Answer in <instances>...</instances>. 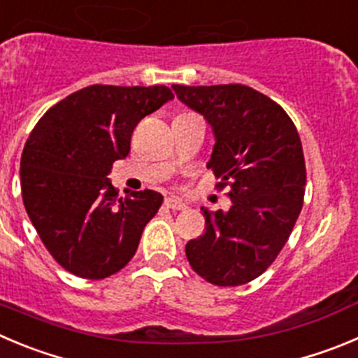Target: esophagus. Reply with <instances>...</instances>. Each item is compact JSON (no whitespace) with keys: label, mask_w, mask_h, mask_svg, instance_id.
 <instances>
[{"label":"esophagus","mask_w":358,"mask_h":358,"mask_svg":"<svg viewBox=\"0 0 358 358\" xmlns=\"http://www.w3.org/2000/svg\"><path fill=\"white\" fill-rule=\"evenodd\" d=\"M166 206L171 210H176V212H180V210H185L187 205L182 201V199L178 198H166Z\"/></svg>","instance_id":"obj_1"}]
</instances>
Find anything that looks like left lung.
<instances>
[{
    "instance_id": "obj_1",
    "label": "left lung",
    "mask_w": 358,
    "mask_h": 358,
    "mask_svg": "<svg viewBox=\"0 0 358 358\" xmlns=\"http://www.w3.org/2000/svg\"><path fill=\"white\" fill-rule=\"evenodd\" d=\"M210 125L208 168L229 187V210L201 208L206 231L185 245L190 266L217 286L262 275L289 238L302 210L306 162L295 125L279 103L243 85H173Z\"/></svg>"
}]
</instances>
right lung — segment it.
I'll return each mask as SVG.
<instances>
[{"label": "right lung", "instance_id": "right-lung-1", "mask_svg": "<svg viewBox=\"0 0 358 358\" xmlns=\"http://www.w3.org/2000/svg\"><path fill=\"white\" fill-rule=\"evenodd\" d=\"M173 100L166 86L93 85L52 106L21 157L22 201L52 258L83 279H103L132 259L162 205L155 190L120 198L108 175L130 152L145 116Z\"/></svg>", "mask_w": 358, "mask_h": 358}]
</instances>
